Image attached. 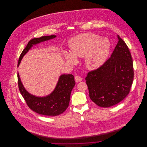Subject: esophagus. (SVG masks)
<instances>
[{
  "mask_svg": "<svg viewBox=\"0 0 147 147\" xmlns=\"http://www.w3.org/2000/svg\"><path fill=\"white\" fill-rule=\"evenodd\" d=\"M75 81L76 82H82V80H83V79L80 77V76H78V75H76V76H75Z\"/></svg>",
  "mask_w": 147,
  "mask_h": 147,
  "instance_id": "1",
  "label": "esophagus"
}]
</instances>
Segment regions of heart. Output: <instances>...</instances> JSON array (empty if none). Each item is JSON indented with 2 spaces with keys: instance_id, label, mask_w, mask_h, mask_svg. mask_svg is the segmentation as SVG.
I'll list each match as a JSON object with an SVG mask.
<instances>
[{
  "instance_id": "1",
  "label": "heart",
  "mask_w": 147,
  "mask_h": 147,
  "mask_svg": "<svg viewBox=\"0 0 147 147\" xmlns=\"http://www.w3.org/2000/svg\"><path fill=\"white\" fill-rule=\"evenodd\" d=\"M72 53L64 51V57L69 63H76V57H84L86 66L91 69L100 67L104 63L110 51V42L97 34L86 33L79 34L69 41Z\"/></svg>"
}]
</instances>
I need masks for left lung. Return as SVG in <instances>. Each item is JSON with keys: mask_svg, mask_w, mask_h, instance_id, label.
Listing matches in <instances>:
<instances>
[{"mask_svg": "<svg viewBox=\"0 0 147 147\" xmlns=\"http://www.w3.org/2000/svg\"><path fill=\"white\" fill-rule=\"evenodd\" d=\"M118 38L111 57L98 68L89 72L85 78L90 98L102 107L116 105L125 99L134 80L131 53L119 35Z\"/></svg>", "mask_w": 147, "mask_h": 147, "instance_id": "obj_1", "label": "left lung"}]
</instances>
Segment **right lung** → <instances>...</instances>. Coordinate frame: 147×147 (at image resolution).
I'll return each instance as SVG.
<instances>
[{
    "instance_id": "right-lung-1",
    "label": "right lung",
    "mask_w": 147,
    "mask_h": 147,
    "mask_svg": "<svg viewBox=\"0 0 147 147\" xmlns=\"http://www.w3.org/2000/svg\"><path fill=\"white\" fill-rule=\"evenodd\" d=\"M55 37L56 36L51 35L30 40L21 53L18 67H19L23 57L34 45ZM18 78L19 88L21 95L28 107L34 112L43 115L57 116L63 113L68 107L71 93L75 85L74 76L72 75L64 74L61 75L54 91L49 95L43 97H36L30 94L22 84L19 73H18Z\"/></svg>"
}]
</instances>
